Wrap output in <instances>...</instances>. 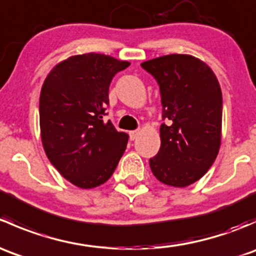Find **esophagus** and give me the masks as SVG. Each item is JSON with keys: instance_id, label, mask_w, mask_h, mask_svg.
I'll list each match as a JSON object with an SVG mask.
<instances>
[{"instance_id": "obj_1", "label": "esophagus", "mask_w": 256, "mask_h": 256, "mask_svg": "<svg viewBox=\"0 0 256 256\" xmlns=\"http://www.w3.org/2000/svg\"><path fill=\"white\" fill-rule=\"evenodd\" d=\"M138 134H140L138 131H131V132H130V140L131 141L135 140V138L138 136Z\"/></svg>"}]
</instances>
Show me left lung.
<instances>
[{
    "label": "left lung",
    "mask_w": 256,
    "mask_h": 256,
    "mask_svg": "<svg viewBox=\"0 0 256 256\" xmlns=\"http://www.w3.org/2000/svg\"><path fill=\"white\" fill-rule=\"evenodd\" d=\"M160 86L161 147L150 158L152 174L172 187H187L216 161L222 138V90L216 74L198 58L170 54L144 62Z\"/></svg>",
    "instance_id": "obj_1"
}]
</instances>
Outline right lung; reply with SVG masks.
Listing matches in <instances>:
<instances>
[{
	"label": "right lung",
	"mask_w": 256,
	"mask_h": 256,
	"mask_svg": "<svg viewBox=\"0 0 256 256\" xmlns=\"http://www.w3.org/2000/svg\"><path fill=\"white\" fill-rule=\"evenodd\" d=\"M130 66L110 56L86 53L56 64L43 82L40 124L50 164L79 188H94L115 171L128 135L105 121L109 86Z\"/></svg>",
	"instance_id": "right-lung-1"
}]
</instances>
